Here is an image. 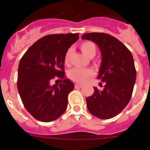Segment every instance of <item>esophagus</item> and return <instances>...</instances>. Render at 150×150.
Instances as JSON below:
<instances>
[{"label": "esophagus", "instance_id": "obj_1", "mask_svg": "<svg viewBox=\"0 0 150 150\" xmlns=\"http://www.w3.org/2000/svg\"><path fill=\"white\" fill-rule=\"evenodd\" d=\"M82 85H81V84H78V83H77V84H75V88H81V87H82Z\"/></svg>", "mask_w": 150, "mask_h": 150}]
</instances>
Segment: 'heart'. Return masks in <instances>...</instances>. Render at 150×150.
Masks as SVG:
<instances>
[{
    "mask_svg": "<svg viewBox=\"0 0 150 150\" xmlns=\"http://www.w3.org/2000/svg\"><path fill=\"white\" fill-rule=\"evenodd\" d=\"M80 48L81 51L83 53L85 56L88 58H93L96 53V45L91 41L86 40L82 42L80 44ZM72 48H69L66 51L64 57V64L69 65L70 63V57L72 54ZM93 75V72L91 69H79V68H74L69 72L68 76L71 81L78 83H83L88 79L91 78Z\"/></svg>",
    "mask_w": 150,
    "mask_h": 150,
    "instance_id": "b5f03b06",
    "label": "heart"
}]
</instances>
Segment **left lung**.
<instances>
[{
	"instance_id": "obj_1",
	"label": "left lung",
	"mask_w": 150,
	"mask_h": 150,
	"mask_svg": "<svg viewBox=\"0 0 150 150\" xmlns=\"http://www.w3.org/2000/svg\"><path fill=\"white\" fill-rule=\"evenodd\" d=\"M81 38L96 43L102 57L97 78L104 83V88L93 87V95L86 99L88 110L103 120L115 117L132 96L137 78L132 54L120 40L107 33H86Z\"/></svg>"
}]
</instances>
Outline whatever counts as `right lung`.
Returning <instances> with one entry per match:
<instances>
[{
    "instance_id": "right-lung-1",
    "label": "right lung",
    "mask_w": 150,
    "mask_h": 150,
    "mask_svg": "<svg viewBox=\"0 0 150 150\" xmlns=\"http://www.w3.org/2000/svg\"><path fill=\"white\" fill-rule=\"evenodd\" d=\"M78 33L53 34L33 43L19 62L17 88L25 109L36 120L51 122L65 112L74 84L64 75V57ZM56 76L59 84L51 86Z\"/></svg>"
}]
</instances>
